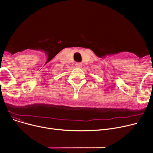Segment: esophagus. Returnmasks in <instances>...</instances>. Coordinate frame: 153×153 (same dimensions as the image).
<instances>
[{
    "mask_svg": "<svg viewBox=\"0 0 153 153\" xmlns=\"http://www.w3.org/2000/svg\"><path fill=\"white\" fill-rule=\"evenodd\" d=\"M82 66V64L81 62H77L76 64V67L77 68H81Z\"/></svg>",
    "mask_w": 153,
    "mask_h": 153,
    "instance_id": "esophagus-1",
    "label": "esophagus"
}]
</instances>
